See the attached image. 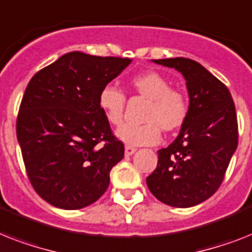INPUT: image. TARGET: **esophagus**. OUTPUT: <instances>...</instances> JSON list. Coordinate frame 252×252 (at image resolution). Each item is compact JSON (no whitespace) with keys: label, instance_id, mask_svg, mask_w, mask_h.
<instances>
[{"label":"esophagus","instance_id":"1","mask_svg":"<svg viewBox=\"0 0 252 252\" xmlns=\"http://www.w3.org/2000/svg\"><path fill=\"white\" fill-rule=\"evenodd\" d=\"M136 147H133V146H126V157H129V155L134 154L136 153Z\"/></svg>","mask_w":252,"mask_h":252}]
</instances>
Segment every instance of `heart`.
Returning <instances> with one entry per match:
<instances>
[{"label": "heart", "instance_id": "heart-1", "mask_svg": "<svg viewBox=\"0 0 252 252\" xmlns=\"http://www.w3.org/2000/svg\"><path fill=\"white\" fill-rule=\"evenodd\" d=\"M132 93L146 98L142 124H124L116 136L132 146H150L160 140V129L172 133L180 129L189 115V99L180 88L171 87L169 80L157 72L136 75L129 80ZM126 94L114 85H105L98 94V105L111 126H120L124 119Z\"/></svg>", "mask_w": 252, "mask_h": 252}]
</instances>
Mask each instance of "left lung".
Here are the masks:
<instances>
[{
    "mask_svg": "<svg viewBox=\"0 0 252 252\" xmlns=\"http://www.w3.org/2000/svg\"><path fill=\"white\" fill-rule=\"evenodd\" d=\"M153 61L183 73L190 105L179 136L158 151V165L146 183L163 203L191 207L214 195L225 177L238 145L236 106L225 84L193 59Z\"/></svg>",
    "mask_w": 252,
    "mask_h": 252,
    "instance_id": "obj_1",
    "label": "left lung"
}]
</instances>
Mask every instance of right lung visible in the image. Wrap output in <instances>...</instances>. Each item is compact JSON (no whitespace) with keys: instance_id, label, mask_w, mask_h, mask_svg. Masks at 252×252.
<instances>
[{"instance_id":"right-lung-1","label":"right lung","mask_w":252,"mask_h":252,"mask_svg":"<svg viewBox=\"0 0 252 252\" xmlns=\"http://www.w3.org/2000/svg\"><path fill=\"white\" fill-rule=\"evenodd\" d=\"M129 63L72 52L34 73L27 85L16 137L31 185L48 203L79 210L107 190L124 144L114 136L98 94Z\"/></svg>"}]
</instances>
